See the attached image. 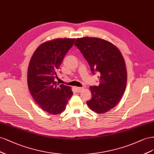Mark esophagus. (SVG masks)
Returning <instances> with one entry per match:
<instances>
[{
    "instance_id": "34e87169",
    "label": "esophagus",
    "mask_w": 154,
    "mask_h": 154,
    "mask_svg": "<svg viewBox=\"0 0 154 154\" xmlns=\"http://www.w3.org/2000/svg\"><path fill=\"white\" fill-rule=\"evenodd\" d=\"M75 88L77 92H81L83 90H84V88H82V87H76Z\"/></svg>"
}]
</instances>
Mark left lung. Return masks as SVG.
Returning <instances> with one entry per match:
<instances>
[{"mask_svg":"<svg viewBox=\"0 0 154 154\" xmlns=\"http://www.w3.org/2000/svg\"><path fill=\"white\" fill-rule=\"evenodd\" d=\"M74 45L88 63L93 74L97 72L99 75V85L90 87L92 97L86 102L88 106L96 113H106L119 103L126 89L123 57L115 45L102 38H78Z\"/></svg>","mask_w":154,"mask_h":154,"instance_id":"1","label":"left lung"}]
</instances>
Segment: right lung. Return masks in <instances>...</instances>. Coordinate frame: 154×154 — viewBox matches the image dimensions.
I'll return each mask as SVG.
<instances>
[{
  "label": "right lung",
  "instance_id": "1",
  "mask_svg": "<svg viewBox=\"0 0 154 154\" xmlns=\"http://www.w3.org/2000/svg\"><path fill=\"white\" fill-rule=\"evenodd\" d=\"M75 38H55L39 46L29 61L28 86L35 101L51 115L65 110L73 95L70 86L57 85L55 79L65 55Z\"/></svg>",
  "mask_w": 154,
  "mask_h": 154
}]
</instances>
